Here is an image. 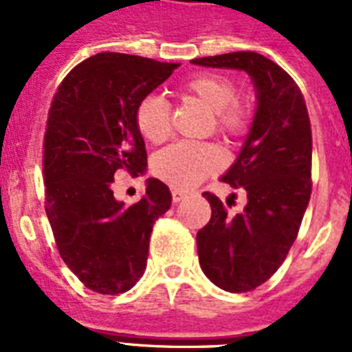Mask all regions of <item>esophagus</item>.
<instances>
[{
    "label": "esophagus",
    "mask_w": 352,
    "mask_h": 352,
    "mask_svg": "<svg viewBox=\"0 0 352 352\" xmlns=\"http://www.w3.org/2000/svg\"><path fill=\"white\" fill-rule=\"evenodd\" d=\"M184 197H186V192L177 190V188H173V190H171V201H173V203H181Z\"/></svg>",
    "instance_id": "obj_1"
}]
</instances>
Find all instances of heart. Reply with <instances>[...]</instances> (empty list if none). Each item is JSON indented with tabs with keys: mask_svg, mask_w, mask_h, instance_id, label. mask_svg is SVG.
<instances>
[{
	"mask_svg": "<svg viewBox=\"0 0 352 352\" xmlns=\"http://www.w3.org/2000/svg\"><path fill=\"white\" fill-rule=\"evenodd\" d=\"M184 95L208 107L214 118L215 131L228 138L243 137L250 126V109L235 98L237 89L226 76L214 73L195 74L182 82ZM170 104L159 95L144 96L135 107V126L144 140L164 142L170 135ZM223 166V155L214 144L177 142L162 149L151 160L153 175L179 190H188L215 173Z\"/></svg>",
	"mask_w": 352,
	"mask_h": 352,
	"instance_id": "heart-1",
	"label": "heart"
}]
</instances>
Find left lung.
Returning <instances> with one entry per match:
<instances>
[{
  "instance_id": "left-lung-1",
  "label": "left lung",
  "mask_w": 352,
  "mask_h": 352,
  "mask_svg": "<svg viewBox=\"0 0 352 352\" xmlns=\"http://www.w3.org/2000/svg\"><path fill=\"white\" fill-rule=\"evenodd\" d=\"M192 63L243 69L257 89L250 133L221 179L245 190V208L228 215L219 197L204 192L212 217L197 232L199 263L206 278L239 294L272 278L298 237L312 192L311 118L292 76L257 52L195 58Z\"/></svg>"
}]
</instances>
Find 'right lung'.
<instances>
[{
  "label": "right lung",
  "mask_w": 352,
  "mask_h": 352,
  "mask_svg": "<svg viewBox=\"0 0 352 352\" xmlns=\"http://www.w3.org/2000/svg\"><path fill=\"white\" fill-rule=\"evenodd\" d=\"M177 67L100 52L71 69L52 96L43 135L45 214L63 263L98 294L135 287L155 221L171 206L159 179H148L146 195L127 208L111 186L118 171L138 177L146 170L135 107Z\"/></svg>",
  "instance_id": "1"
}]
</instances>
